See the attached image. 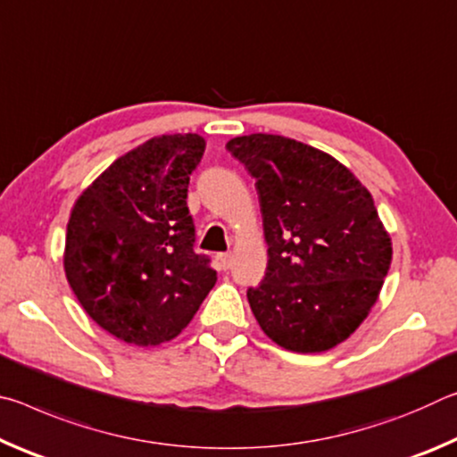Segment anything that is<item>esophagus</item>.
<instances>
[{
  "label": "esophagus",
  "instance_id": "obj_1",
  "mask_svg": "<svg viewBox=\"0 0 457 457\" xmlns=\"http://www.w3.org/2000/svg\"><path fill=\"white\" fill-rule=\"evenodd\" d=\"M218 262H220L221 270H228V268L231 266V253H220V256H218Z\"/></svg>",
  "mask_w": 457,
  "mask_h": 457
}]
</instances>
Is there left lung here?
I'll use <instances>...</instances> for the list:
<instances>
[{
    "label": "left lung",
    "instance_id": "8db88e82",
    "mask_svg": "<svg viewBox=\"0 0 457 457\" xmlns=\"http://www.w3.org/2000/svg\"><path fill=\"white\" fill-rule=\"evenodd\" d=\"M226 149L256 179L266 276L247 290L262 330L292 353H322L349 338L377 303L391 237L369 189L328 153L253 133Z\"/></svg>",
    "mask_w": 457,
    "mask_h": 457
}]
</instances>
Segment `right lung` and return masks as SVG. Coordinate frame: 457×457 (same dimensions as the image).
<instances>
[{
	"instance_id": "obj_1",
	"label": "right lung",
	"mask_w": 457,
	"mask_h": 457,
	"mask_svg": "<svg viewBox=\"0 0 457 457\" xmlns=\"http://www.w3.org/2000/svg\"><path fill=\"white\" fill-rule=\"evenodd\" d=\"M204 137L161 135L122 154L82 191L66 229L64 272L100 328L137 346L175 338L218 274L193 252L187 207Z\"/></svg>"
}]
</instances>
